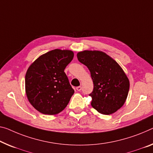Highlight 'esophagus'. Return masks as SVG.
Returning <instances> with one entry per match:
<instances>
[{
    "label": "esophagus",
    "mask_w": 153,
    "mask_h": 153,
    "mask_svg": "<svg viewBox=\"0 0 153 153\" xmlns=\"http://www.w3.org/2000/svg\"><path fill=\"white\" fill-rule=\"evenodd\" d=\"M76 90H77V91H81V86L76 87Z\"/></svg>",
    "instance_id": "obj_1"
}]
</instances>
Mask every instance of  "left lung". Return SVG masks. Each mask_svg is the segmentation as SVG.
Wrapping results in <instances>:
<instances>
[{"label": "left lung", "mask_w": 153, "mask_h": 153, "mask_svg": "<svg viewBox=\"0 0 153 153\" xmlns=\"http://www.w3.org/2000/svg\"><path fill=\"white\" fill-rule=\"evenodd\" d=\"M80 62L91 74L94 90L90 96L91 105L104 115L114 114L123 106L129 90V80L114 59L99 51H83L77 53Z\"/></svg>", "instance_id": "obj_1"}]
</instances>
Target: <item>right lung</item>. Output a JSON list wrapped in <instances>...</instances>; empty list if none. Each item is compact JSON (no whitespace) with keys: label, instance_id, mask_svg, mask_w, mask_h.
Segmentation results:
<instances>
[{"label":"right lung","instance_id":"1","mask_svg":"<svg viewBox=\"0 0 153 153\" xmlns=\"http://www.w3.org/2000/svg\"><path fill=\"white\" fill-rule=\"evenodd\" d=\"M74 57L70 50L55 49L39 56L25 75V91L29 102L43 114L55 115L68 104L74 91L64 72Z\"/></svg>","mask_w":153,"mask_h":153}]
</instances>
